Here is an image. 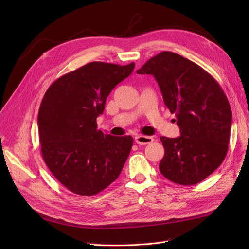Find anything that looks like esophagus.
<instances>
[{
    "mask_svg": "<svg viewBox=\"0 0 249 249\" xmlns=\"http://www.w3.org/2000/svg\"><path fill=\"white\" fill-rule=\"evenodd\" d=\"M153 141V138L151 136H144V135H138L135 137V142L139 145H146L149 144Z\"/></svg>",
    "mask_w": 249,
    "mask_h": 249,
    "instance_id": "obj_1",
    "label": "esophagus"
}]
</instances>
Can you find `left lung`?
I'll use <instances>...</instances> for the list:
<instances>
[{
  "instance_id": "8db88e82",
  "label": "left lung",
  "mask_w": 249,
  "mask_h": 249,
  "mask_svg": "<svg viewBox=\"0 0 249 249\" xmlns=\"http://www.w3.org/2000/svg\"><path fill=\"white\" fill-rule=\"evenodd\" d=\"M137 73L155 77L180 130L177 138L160 137V173L178 185L198 184L216 171L228 151L232 112L225 93L200 65L172 51L151 57Z\"/></svg>"
}]
</instances>
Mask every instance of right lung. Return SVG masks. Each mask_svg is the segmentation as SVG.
<instances>
[{
    "label": "right lung",
    "instance_id": "right-lung-1",
    "mask_svg": "<svg viewBox=\"0 0 249 249\" xmlns=\"http://www.w3.org/2000/svg\"><path fill=\"white\" fill-rule=\"evenodd\" d=\"M134 67L89 62L57 78L44 94L37 121L42 158L60 184L76 195H97L121 174L133 138L102 132L97 118L112 89Z\"/></svg>",
    "mask_w": 249,
    "mask_h": 249
}]
</instances>
